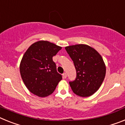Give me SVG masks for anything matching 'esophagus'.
I'll use <instances>...</instances> for the list:
<instances>
[{
	"mask_svg": "<svg viewBox=\"0 0 125 125\" xmlns=\"http://www.w3.org/2000/svg\"><path fill=\"white\" fill-rule=\"evenodd\" d=\"M62 76H63V79H66V78H67V73H63Z\"/></svg>",
	"mask_w": 125,
	"mask_h": 125,
	"instance_id": "obj_1",
	"label": "esophagus"
}]
</instances>
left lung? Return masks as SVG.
<instances>
[{
  "label": "left lung",
  "mask_w": 125,
  "mask_h": 125,
  "mask_svg": "<svg viewBox=\"0 0 125 125\" xmlns=\"http://www.w3.org/2000/svg\"><path fill=\"white\" fill-rule=\"evenodd\" d=\"M65 50L77 72L75 80L69 82L72 90L81 97L91 96L99 89L106 75V65L101 55L84 44L66 46Z\"/></svg>",
  "instance_id": "obj_1"
}]
</instances>
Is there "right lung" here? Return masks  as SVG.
I'll list each match as a JSON object with an SVG mask.
<instances>
[{
    "label": "right lung",
    "mask_w": 125,
    "mask_h": 125,
    "mask_svg": "<svg viewBox=\"0 0 125 125\" xmlns=\"http://www.w3.org/2000/svg\"><path fill=\"white\" fill-rule=\"evenodd\" d=\"M61 49L54 43L40 40L25 52L20 63V73L31 93L44 97L53 93L62 77L56 72L52 58Z\"/></svg>",
    "instance_id": "1"
}]
</instances>
